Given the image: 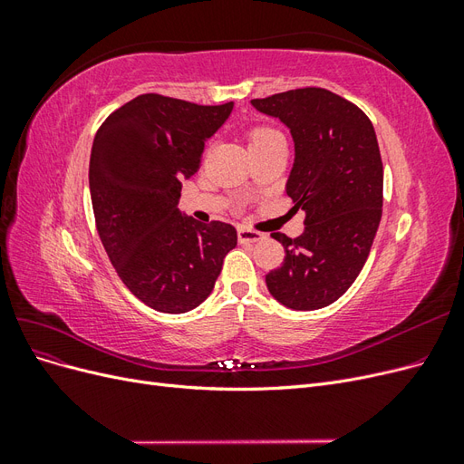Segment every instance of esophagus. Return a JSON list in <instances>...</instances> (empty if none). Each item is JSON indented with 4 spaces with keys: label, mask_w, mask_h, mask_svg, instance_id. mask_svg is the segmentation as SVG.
I'll return each instance as SVG.
<instances>
[{
    "label": "esophagus",
    "mask_w": 464,
    "mask_h": 464,
    "mask_svg": "<svg viewBox=\"0 0 464 464\" xmlns=\"http://www.w3.org/2000/svg\"><path fill=\"white\" fill-rule=\"evenodd\" d=\"M263 237L265 236L257 230H251V228H246V227L237 228V240H240V244H256V242L263 240Z\"/></svg>",
    "instance_id": "34e87169"
}]
</instances>
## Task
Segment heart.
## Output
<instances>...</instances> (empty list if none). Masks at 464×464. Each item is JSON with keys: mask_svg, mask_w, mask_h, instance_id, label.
Listing matches in <instances>:
<instances>
[{"mask_svg": "<svg viewBox=\"0 0 464 464\" xmlns=\"http://www.w3.org/2000/svg\"><path fill=\"white\" fill-rule=\"evenodd\" d=\"M283 133L276 131L271 125H254V128L247 130V143L249 149L265 145V143H271L275 139H280Z\"/></svg>", "mask_w": 464, "mask_h": 464, "instance_id": "obj_1", "label": "heart"}]
</instances>
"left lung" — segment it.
I'll use <instances>...</instances> for the list:
<instances>
[{
    "instance_id": "obj_1",
    "label": "left lung",
    "mask_w": 464,
    "mask_h": 464,
    "mask_svg": "<svg viewBox=\"0 0 464 464\" xmlns=\"http://www.w3.org/2000/svg\"><path fill=\"white\" fill-rule=\"evenodd\" d=\"M290 128L296 147L286 184L304 234L275 232L286 256L265 276L290 310H319L353 286L366 263L383 207V162L370 118L346 98L304 87L251 101Z\"/></svg>"
}]
</instances>
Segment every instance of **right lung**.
I'll use <instances>...</instances> for the list:
<instances>
[{"label":"right lung","instance_id":"right-lung-1","mask_svg":"<svg viewBox=\"0 0 464 464\" xmlns=\"http://www.w3.org/2000/svg\"><path fill=\"white\" fill-rule=\"evenodd\" d=\"M232 102L201 106L147 92L96 131L89 186L96 230L121 283L162 314H186L208 298L222 259L237 244L232 224L181 217V179L199 170L205 139Z\"/></svg>","mask_w":464,"mask_h":464}]
</instances>
